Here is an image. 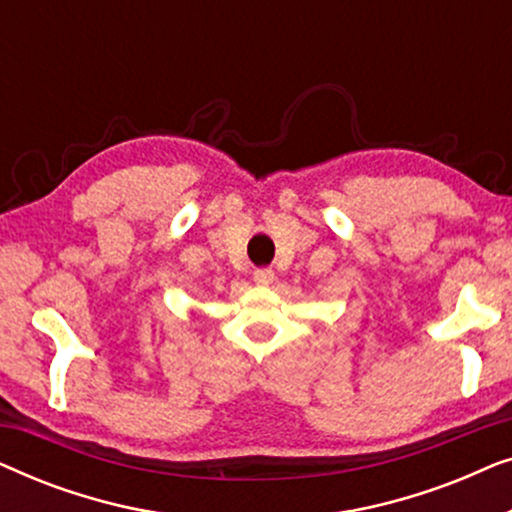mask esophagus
I'll list each match as a JSON object with an SVG mask.
<instances>
[{"mask_svg":"<svg viewBox=\"0 0 512 512\" xmlns=\"http://www.w3.org/2000/svg\"><path fill=\"white\" fill-rule=\"evenodd\" d=\"M272 279H275V272H272L270 268H261V270L254 272V282L261 284V286L272 284Z\"/></svg>","mask_w":512,"mask_h":512,"instance_id":"1","label":"esophagus"}]
</instances>
